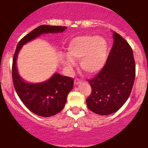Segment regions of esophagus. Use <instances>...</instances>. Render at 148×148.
<instances>
[{
    "label": "esophagus",
    "mask_w": 148,
    "mask_h": 148,
    "mask_svg": "<svg viewBox=\"0 0 148 148\" xmlns=\"http://www.w3.org/2000/svg\"><path fill=\"white\" fill-rule=\"evenodd\" d=\"M81 83V81H80V79H75V80H74V84L75 85H78L79 84H80Z\"/></svg>",
    "instance_id": "34e87169"
}]
</instances>
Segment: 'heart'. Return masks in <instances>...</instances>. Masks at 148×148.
Masks as SVG:
<instances>
[{"mask_svg": "<svg viewBox=\"0 0 148 148\" xmlns=\"http://www.w3.org/2000/svg\"><path fill=\"white\" fill-rule=\"evenodd\" d=\"M64 64L68 69L74 67V60H80V66L88 74L99 71L103 66L108 54V45L103 37L82 35L74 37L68 46Z\"/></svg>", "mask_w": 148, "mask_h": 148, "instance_id": "b5f03b06", "label": "heart"}]
</instances>
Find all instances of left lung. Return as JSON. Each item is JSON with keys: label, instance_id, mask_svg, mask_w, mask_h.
<instances>
[{"label": "left lung", "instance_id": "obj_1", "mask_svg": "<svg viewBox=\"0 0 148 148\" xmlns=\"http://www.w3.org/2000/svg\"><path fill=\"white\" fill-rule=\"evenodd\" d=\"M113 47L106 64L88 80L92 91L86 99L88 108L95 113L109 115L119 111L131 93L136 77L133 49L122 36L114 32Z\"/></svg>", "mask_w": 148, "mask_h": 148}]
</instances>
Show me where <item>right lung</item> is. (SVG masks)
I'll list each match as a JSON object with an SVG mask.
<instances>
[{
  "label": "right lung",
  "mask_w": 148,
  "mask_h": 148,
  "mask_svg": "<svg viewBox=\"0 0 148 148\" xmlns=\"http://www.w3.org/2000/svg\"><path fill=\"white\" fill-rule=\"evenodd\" d=\"M66 29V27L64 26L45 25L36 27L20 40L12 59V82L17 94L29 111L42 117L54 116L63 109L66 102L67 95L73 88L74 79L66 76L54 74L49 80L45 82L26 83L18 72L17 57L23 45L42 34L58 33L62 32Z\"/></svg>",
  "instance_id": "right-lung-1"
}]
</instances>
